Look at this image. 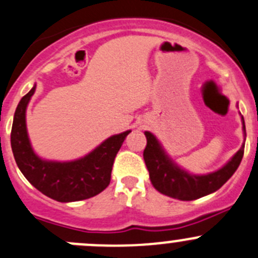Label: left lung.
<instances>
[{"label":"left lung","mask_w":258,"mask_h":258,"mask_svg":"<svg viewBox=\"0 0 258 258\" xmlns=\"http://www.w3.org/2000/svg\"><path fill=\"white\" fill-rule=\"evenodd\" d=\"M243 122V131H246ZM147 145L144 150V160L150 174V180L157 191L179 201H196L218 190L239 166L243 157L244 145L232 157L231 161L218 171L208 175H191L184 171L167 157L156 137L145 132Z\"/></svg>","instance_id":"obj_1"}]
</instances>
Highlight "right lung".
<instances>
[{
    "label": "right lung",
    "instance_id": "right-lung-1",
    "mask_svg": "<svg viewBox=\"0 0 258 258\" xmlns=\"http://www.w3.org/2000/svg\"><path fill=\"white\" fill-rule=\"evenodd\" d=\"M34 92L35 87L21 98L11 130L12 152L24 176L42 194L61 203L84 201L103 191L111 181L117 152L131 131L109 137L76 161H45L32 151L26 131V107Z\"/></svg>",
    "mask_w": 258,
    "mask_h": 258
}]
</instances>
